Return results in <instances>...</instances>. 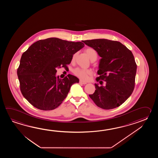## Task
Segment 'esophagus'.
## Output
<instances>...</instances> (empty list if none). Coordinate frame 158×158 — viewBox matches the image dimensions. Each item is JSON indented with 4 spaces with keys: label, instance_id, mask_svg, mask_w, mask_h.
Listing matches in <instances>:
<instances>
[{
    "label": "esophagus",
    "instance_id": "34e87169",
    "mask_svg": "<svg viewBox=\"0 0 158 158\" xmlns=\"http://www.w3.org/2000/svg\"><path fill=\"white\" fill-rule=\"evenodd\" d=\"M79 82H80V84H83V85H85V84H87V82H84V81H83L82 80H80Z\"/></svg>",
    "mask_w": 158,
    "mask_h": 158
}]
</instances>
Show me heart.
Here are the masks:
<instances>
[{"label": "heart", "mask_w": 158, "mask_h": 158, "mask_svg": "<svg viewBox=\"0 0 158 158\" xmlns=\"http://www.w3.org/2000/svg\"><path fill=\"white\" fill-rule=\"evenodd\" d=\"M85 52L86 53L87 56L89 57V59L91 61H95L98 57V54L97 51L94 50L93 48H87L85 49ZM76 54L72 57V60H73L75 59ZM73 73L75 76H76L77 77L80 78L81 80L86 81L88 80L90 76L92 75V71L90 69H83V68H76L73 70Z\"/></svg>", "instance_id": "obj_1"}]
</instances>
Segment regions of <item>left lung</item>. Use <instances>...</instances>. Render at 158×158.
Wrapping results in <instances>:
<instances>
[{"instance_id":"8db88e82","label":"left lung","mask_w":158,"mask_h":158,"mask_svg":"<svg viewBox=\"0 0 158 158\" xmlns=\"http://www.w3.org/2000/svg\"><path fill=\"white\" fill-rule=\"evenodd\" d=\"M101 57L95 84V90L89 97L98 107L111 110L123 104L132 94L135 86L137 64L131 51L115 40L97 39L83 40Z\"/></svg>"}]
</instances>
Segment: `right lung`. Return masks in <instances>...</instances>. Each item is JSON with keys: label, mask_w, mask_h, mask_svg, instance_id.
<instances>
[{"label": "right lung", "mask_w": 158, "mask_h": 158, "mask_svg": "<svg viewBox=\"0 0 158 158\" xmlns=\"http://www.w3.org/2000/svg\"><path fill=\"white\" fill-rule=\"evenodd\" d=\"M84 47L81 42L57 38L38 40L22 55L17 76L24 97L34 107L49 111L59 107L78 78L68 74L60 79L56 68H67L76 52Z\"/></svg>", "instance_id": "1"}]
</instances>
